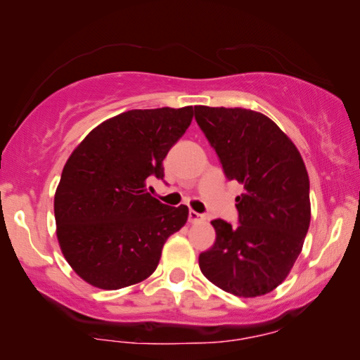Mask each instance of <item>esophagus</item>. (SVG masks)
Masks as SVG:
<instances>
[{
	"instance_id": "esophagus-1",
	"label": "esophagus",
	"mask_w": 360,
	"mask_h": 360,
	"mask_svg": "<svg viewBox=\"0 0 360 360\" xmlns=\"http://www.w3.org/2000/svg\"><path fill=\"white\" fill-rule=\"evenodd\" d=\"M188 221H190L191 224L200 223V221H203V216H201L200 213H196V211H193V210H190V213H188Z\"/></svg>"
}]
</instances>
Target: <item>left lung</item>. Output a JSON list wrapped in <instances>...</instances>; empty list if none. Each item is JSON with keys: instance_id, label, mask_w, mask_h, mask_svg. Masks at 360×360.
<instances>
[{"instance_id": "1", "label": "left lung", "mask_w": 360, "mask_h": 360, "mask_svg": "<svg viewBox=\"0 0 360 360\" xmlns=\"http://www.w3.org/2000/svg\"><path fill=\"white\" fill-rule=\"evenodd\" d=\"M195 120L214 147L224 174L244 186L236 196L239 226L211 221L213 248L201 272L236 297L270 293L288 277L311 219L307 167L292 139L262 112L195 106Z\"/></svg>"}]
</instances>
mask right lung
<instances>
[{"label": "right lung", "mask_w": 360, "mask_h": 360, "mask_svg": "<svg viewBox=\"0 0 360 360\" xmlns=\"http://www.w3.org/2000/svg\"><path fill=\"white\" fill-rule=\"evenodd\" d=\"M193 120V106L131 110L98 124L68 157L53 196L57 240L78 277L101 290L150 277L188 208L147 193L164 179L170 147Z\"/></svg>", "instance_id": "right-lung-1"}]
</instances>
